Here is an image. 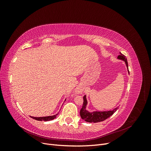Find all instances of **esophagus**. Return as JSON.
<instances>
[{"label": "esophagus", "instance_id": "esophagus-1", "mask_svg": "<svg viewBox=\"0 0 151 151\" xmlns=\"http://www.w3.org/2000/svg\"><path fill=\"white\" fill-rule=\"evenodd\" d=\"M76 91H77V92H79V89H76Z\"/></svg>", "mask_w": 151, "mask_h": 151}]
</instances>
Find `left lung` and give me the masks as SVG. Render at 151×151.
<instances>
[{"instance_id":"left-lung-1","label":"left lung","mask_w":151,"mask_h":151,"mask_svg":"<svg viewBox=\"0 0 151 151\" xmlns=\"http://www.w3.org/2000/svg\"><path fill=\"white\" fill-rule=\"evenodd\" d=\"M118 58L120 60H122L125 62V64L127 65L128 72L129 74V67H128V62L127 59L125 57L124 55L120 53V55L118 56ZM84 102L83 107H82L81 111H80V115L82 118V119L85 120L87 122L89 123H97L99 122L104 121L109 116H111L113 114L115 113L119 107H116V108L113 109L111 111H93V112H89L88 110H86V106L88 104V101H87L86 96H84L83 97Z\"/></svg>"}]
</instances>
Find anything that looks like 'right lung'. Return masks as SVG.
<instances>
[{
    "label": "right lung",
    "instance_id": "obj_1",
    "mask_svg": "<svg viewBox=\"0 0 151 151\" xmlns=\"http://www.w3.org/2000/svg\"><path fill=\"white\" fill-rule=\"evenodd\" d=\"M58 115V113L56 114V115H53V116H43V117H34V116H31L32 118L38 121H50L52 120L54 118H55Z\"/></svg>",
    "mask_w": 151,
    "mask_h": 151
}]
</instances>
